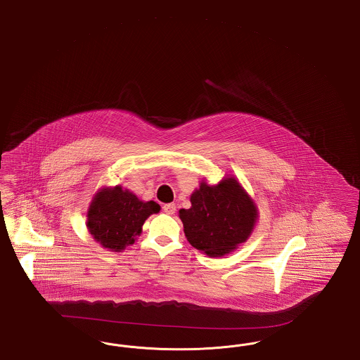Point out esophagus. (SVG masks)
Instances as JSON below:
<instances>
[{"label": "esophagus", "mask_w": 360, "mask_h": 360, "mask_svg": "<svg viewBox=\"0 0 360 360\" xmlns=\"http://www.w3.org/2000/svg\"><path fill=\"white\" fill-rule=\"evenodd\" d=\"M175 210H176V206H175L174 203H166V205H163V212H165L166 214L173 216L174 213H175Z\"/></svg>", "instance_id": "esophagus-1"}]
</instances>
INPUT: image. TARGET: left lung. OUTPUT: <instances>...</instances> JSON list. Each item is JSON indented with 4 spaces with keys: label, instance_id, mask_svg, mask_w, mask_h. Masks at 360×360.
Segmentation results:
<instances>
[{
    "label": "left lung",
    "instance_id": "obj_1",
    "mask_svg": "<svg viewBox=\"0 0 360 360\" xmlns=\"http://www.w3.org/2000/svg\"><path fill=\"white\" fill-rule=\"evenodd\" d=\"M190 202V209L179 210L185 236L210 257H222L245 243L259 217L255 202L234 176L214 186L202 181Z\"/></svg>",
    "mask_w": 360,
    "mask_h": 360
}]
</instances>
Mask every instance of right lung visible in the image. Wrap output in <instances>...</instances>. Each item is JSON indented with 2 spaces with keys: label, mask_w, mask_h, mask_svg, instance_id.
<instances>
[{
  "label": "right lung",
  "mask_w": 360,
  "mask_h": 360,
  "mask_svg": "<svg viewBox=\"0 0 360 360\" xmlns=\"http://www.w3.org/2000/svg\"><path fill=\"white\" fill-rule=\"evenodd\" d=\"M159 210L157 202L141 201L127 188L103 187L88 207L86 228L104 249L122 252L135 243L144 221Z\"/></svg>",
  "instance_id": "add662e5"
}]
</instances>
